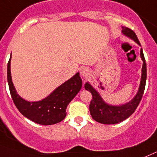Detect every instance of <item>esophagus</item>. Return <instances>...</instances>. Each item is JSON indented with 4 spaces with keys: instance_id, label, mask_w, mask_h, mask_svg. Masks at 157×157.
<instances>
[{
    "instance_id": "esophagus-1",
    "label": "esophagus",
    "mask_w": 157,
    "mask_h": 157,
    "mask_svg": "<svg viewBox=\"0 0 157 157\" xmlns=\"http://www.w3.org/2000/svg\"><path fill=\"white\" fill-rule=\"evenodd\" d=\"M89 74H90V71L88 68L84 67L80 69V75H81L82 77H84V78H87V77H88Z\"/></svg>"
}]
</instances>
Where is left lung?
<instances>
[{
  "instance_id": "1",
  "label": "left lung",
  "mask_w": 157,
  "mask_h": 157,
  "mask_svg": "<svg viewBox=\"0 0 157 157\" xmlns=\"http://www.w3.org/2000/svg\"><path fill=\"white\" fill-rule=\"evenodd\" d=\"M122 33L126 37L134 41L137 44L141 46V43L137 39L134 31L126 27H122ZM140 56L143 62L142 69H141V82L139 85L138 91L133 99L128 103L121 105L108 104L103 99L101 95L96 89L92 86L90 83L86 82L84 84V88L90 92L92 95V99L89 105L90 114L95 121L102 124H116L121 122L126 118H129L137 109V106L140 103L143 93H144L145 83H146L147 70L146 62L144 59L142 49H141Z\"/></svg>"
}]
</instances>
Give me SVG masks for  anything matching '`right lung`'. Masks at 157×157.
Instances as JSON below:
<instances>
[{"mask_svg":"<svg viewBox=\"0 0 157 157\" xmlns=\"http://www.w3.org/2000/svg\"><path fill=\"white\" fill-rule=\"evenodd\" d=\"M11 57L7 66V78L11 95L19 111L24 117L40 125L48 126L62 122L66 116L67 106L82 87L80 73H76L42 100L30 102L23 99L15 88L11 76Z\"/></svg>","mask_w":157,"mask_h":157,"instance_id":"1","label":"right lung"}]
</instances>
